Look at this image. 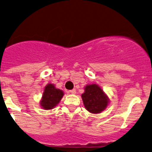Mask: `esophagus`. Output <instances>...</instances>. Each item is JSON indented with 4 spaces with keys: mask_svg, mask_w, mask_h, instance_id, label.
<instances>
[{
    "mask_svg": "<svg viewBox=\"0 0 152 152\" xmlns=\"http://www.w3.org/2000/svg\"><path fill=\"white\" fill-rule=\"evenodd\" d=\"M69 94H76V90L75 89H72L71 90V91H69Z\"/></svg>",
    "mask_w": 152,
    "mask_h": 152,
    "instance_id": "34e87169",
    "label": "esophagus"
}]
</instances>
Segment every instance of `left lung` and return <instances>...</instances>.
Returning <instances> with one entry per match:
<instances>
[{"label": "left lung", "mask_w": 152, "mask_h": 152, "mask_svg": "<svg viewBox=\"0 0 152 152\" xmlns=\"http://www.w3.org/2000/svg\"><path fill=\"white\" fill-rule=\"evenodd\" d=\"M81 96L86 109L93 114L103 112L107 108L109 102L107 94L96 84L87 85Z\"/></svg>", "instance_id": "8db88e82"}]
</instances>
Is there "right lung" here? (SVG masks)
I'll return each mask as SVG.
<instances>
[{
    "mask_svg": "<svg viewBox=\"0 0 152 152\" xmlns=\"http://www.w3.org/2000/svg\"><path fill=\"white\" fill-rule=\"evenodd\" d=\"M64 96L61 90L56 88L55 86L51 83L47 85L44 88V92L42 96L40 104L43 109H52L59 103Z\"/></svg>",
    "mask_w": 152,
    "mask_h": 152,
    "instance_id": "obj_1",
    "label": "right lung"
}]
</instances>
